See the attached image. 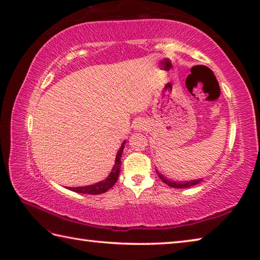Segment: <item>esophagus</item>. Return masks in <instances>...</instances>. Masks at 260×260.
<instances>
[{
	"instance_id": "34e87169",
	"label": "esophagus",
	"mask_w": 260,
	"mask_h": 260,
	"mask_svg": "<svg viewBox=\"0 0 260 260\" xmlns=\"http://www.w3.org/2000/svg\"><path fill=\"white\" fill-rule=\"evenodd\" d=\"M145 126H146V122L145 121H143V120H141V119H139L138 121H135V128L136 129H139V131H142L143 128H145Z\"/></svg>"
}]
</instances>
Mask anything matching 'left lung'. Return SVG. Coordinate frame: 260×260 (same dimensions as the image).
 Instances as JSON below:
<instances>
[{
  "mask_svg": "<svg viewBox=\"0 0 260 260\" xmlns=\"http://www.w3.org/2000/svg\"><path fill=\"white\" fill-rule=\"evenodd\" d=\"M155 172H157L158 176L165 184H167L168 186L174 187V188H187V187H191L193 185H197V184H199L202 181V178L191 179V181H173V179H169L166 176H164L161 173H159L157 171V169H155Z\"/></svg>",
  "mask_w": 260,
  "mask_h": 260,
  "instance_id": "8db88e82",
  "label": "left lung"
}]
</instances>
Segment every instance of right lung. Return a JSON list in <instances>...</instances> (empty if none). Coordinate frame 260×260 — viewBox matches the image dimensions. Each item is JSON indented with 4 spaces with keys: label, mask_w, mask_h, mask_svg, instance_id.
Masks as SVG:
<instances>
[{
    "label": "right lung",
    "mask_w": 260,
    "mask_h": 260,
    "mask_svg": "<svg viewBox=\"0 0 260 260\" xmlns=\"http://www.w3.org/2000/svg\"><path fill=\"white\" fill-rule=\"evenodd\" d=\"M126 141L122 142L120 149L118 150L117 155H116V160H115V165L112 167V171L110 172L109 176H108L106 179H103L101 182H98L95 184H92V185H86V186H78V187H68L69 190H72L74 192L77 193H84V194H101V193L107 192L109 188L115 185V183L117 182L118 176H119V172H120V166H121V154H122V150H124Z\"/></svg>",
    "instance_id": "obj_1"
}]
</instances>
